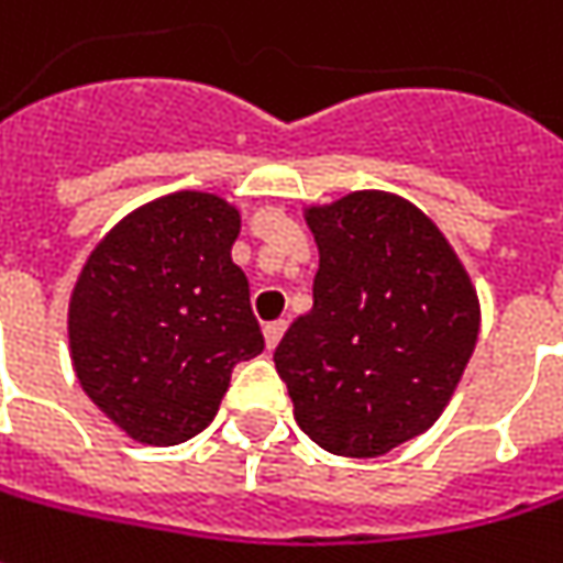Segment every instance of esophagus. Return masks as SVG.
I'll list each match as a JSON object with an SVG mask.
<instances>
[{
    "instance_id": "obj_1",
    "label": "esophagus",
    "mask_w": 563,
    "mask_h": 563,
    "mask_svg": "<svg viewBox=\"0 0 563 563\" xmlns=\"http://www.w3.org/2000/svg\"><path fill=\"white\" fill-rule=\"evenodd\" d=\"M283 333H286V321H271V324H264V343H267V350H274V346L280 343Z\"/></svg>"
}]
</instances>
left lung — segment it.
Here are the masks:
<instances>
[{
    "instance_id": "8db88e82",
    "label": "left lung",
    "mask_w": 563,
    "mask_h": 563,
    "mask_svg": "<svg viewBox=\"0 0 563 563\" xmlns=\"http://www.w3.org/2000/svg\"><path fill=\"white\" fill-rule=\"evenodd\" d=\"M314 306L274 362L296 422L336 456H380L451 404L478 340V296L444 233L387 191L306 210Z\"/></svg>"
}]
</instances>
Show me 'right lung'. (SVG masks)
Instances as JSON below:
<instances>
[{
	"label": "right lung",
	"instance_id": "obj_1",
	"mask_svg": "<svg viewBox=\"0 0 563 563\" xmlns=\"http://www.w3.org/2000/svg\"><path fill=\"white\" fill-rule=\"evenodd\" d=\"M239 210L176 191L132 210L90 252L68 302L71 365L129 438L169 448L213 422L233 368L264 350L233 264Z\"/></svg>",
	"mask_w": 563,
	"mask_h": 563
}]
</instances>
